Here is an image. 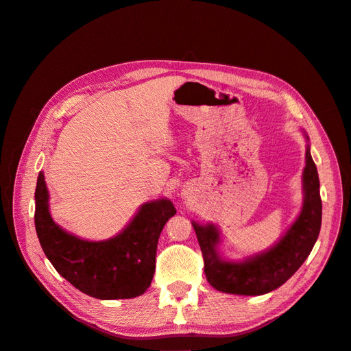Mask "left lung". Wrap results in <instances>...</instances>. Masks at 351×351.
Returning a JSON list of instances; mask_svg holds the SVG:
<instances>
[{"instance_id":"8db88e82","label":"left lung","mask_w":351,"mask_h":351,"mask_svg":"<svg viewBox=\"0 0 351 351\" xmlns=\"http://www.w3.org/2000/svg\"><path fill=\"white\" fill-rule=\"evenodd\" d=\"M304 137L309 141L306 133ZM302 183L303 206L285 234L269 249L241 261L222 256L219 231L212 222L199 224L192 221L204 254L206 280L215 290L240 295H262L278 289L302 267L319 236L322 222L319 177L309 145L306 146Z\"/></svg>"}]
</instances>
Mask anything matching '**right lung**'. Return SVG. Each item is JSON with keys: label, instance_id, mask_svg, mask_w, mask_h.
<instances>
[{"label": "right lung", "instance_id": "obj_1", "mask_svg": "<svg viewBox=\"0 0 351 351\" xmlns=\"http://www.w3.org/2000/svg\"><path fill=\"white\" fill-rule=\"evenodd\" d=\"M48 200L40 171L35 190V228L42 250L62 278L101 300L133 299L149 289L158 239L177 212L171 200L146 202L119 234L99 241L80 239L56 224Z\"/></svg>", "mask_w": 351, "mask_h": 351}]
</instances>
